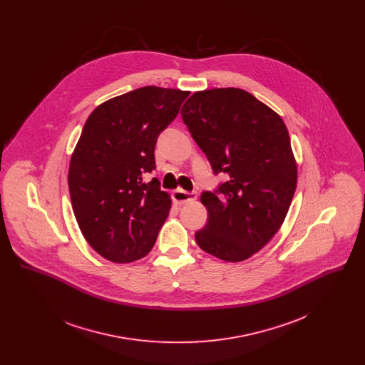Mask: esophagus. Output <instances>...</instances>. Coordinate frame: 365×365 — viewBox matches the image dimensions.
<instances>
[{
  "label": "esophagus",
  "mask_w": 365,
  "mask_h": 365,
  "mask_svg": "<svg viewBox=\"0 0 365 365\" xmlns=\"http://www.w3.org/2000/svg\"><path fill=\"white\" fill-rule=\"evenodd\" d=\"M173 198H174L175 202L178 204H186V202H190L194 201L197 198V192L195 191H185L182 189H178L173 192Z\"/></svg>",
  "instance_id": "obj_1"
}]
</instances>
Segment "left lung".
Masks as SVG:
<instances>
[{"instance_id": "1", "label": "left lung", "mask_w": 365, "mask_h": 365, "mask_svg": "<svg viewBox=\"0 0 365 365\" xmlns=\"http://www.w3.org/2000/svg\"><path fill=\"white\" fill-rule=\"evenodd\" d=\"M180 113L213 173L230 176L217 190L201 194L208 223L195 242L220 260H246L278 232L294 195L287 127L275 110L235 87L197 91Z\"/></svg>"}]
</instances>
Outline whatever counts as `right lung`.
Here are the masks:
<instances>
[{"label":"right lung","instance_id":"right-lung-1","mask_svg":"<svg viewBox=\"0 0 365 365\" xmlns=\"http://www.w3.org/2000/svg\"><path fill=\"white\" fill-rule=\"evenodd\" d=\"M189 94L140 87L98 105L85 123L71 156V202L85 240L106 260H139L156 242L171 198L142 175L156 168L158 134Z\"/></svg>","mask_w":365,"mask_h":365}]
</instances>
